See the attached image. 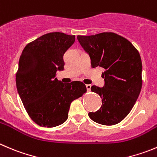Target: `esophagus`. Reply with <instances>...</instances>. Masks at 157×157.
I'll use <instances>...</instances> for the list:
<instances>
[{
    "mask_svg": "<svg viewBox=\"0 0 157 157\" xmlns=\"http://www.w3.org/2000/svg\"><path fill=\"white\" fill-rule=\"evenodd\" d=\"M86 89H87V90L90 91V89H91V85L90 84H86Z\"/></svg>",
    "mask_w": 157,
    "mask_h": 157,
    "instance_id": "1",
    "label": "esophagus"
}]
</instances>
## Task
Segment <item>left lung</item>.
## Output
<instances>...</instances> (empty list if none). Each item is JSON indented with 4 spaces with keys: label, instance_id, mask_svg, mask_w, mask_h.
I'll use <instances>...</instances> for the list:
<instances>
[{
    "label": "left lung",
    "instance_id": "obj_1",
    "mask_svg": "<svg viewBox=\"0 0 157 157\" xmlns=\"http://www.w3.org/2000/svg\"><path fill=\"white\" fill-rule=\"evenodd\" d=\"M77 40L90 55L92 67L104 69V86H91V91L102 98V106L88 115L102 125L119 124L134 106L142 87L139 52L128 40L112 32L77 36Z\"/></svg>",
    "mask_w": 157,
    "mask_h": 157
}]
</instances>
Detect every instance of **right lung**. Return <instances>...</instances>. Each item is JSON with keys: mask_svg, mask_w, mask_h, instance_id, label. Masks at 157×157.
<instances>
[{"mask_svg": "<svg viewBox=\"0 0 157 157\" xmlns=\"http://www.w3.org/2000/svg\"><path fill=\"white\" fill-rule=\"evenodd\" d=\"M74 41V35L47 33L27 44L20 57L18 94L29 117L40 127L64 123L71 102L86 92L83 82L63 83L55 78L57 71L63 70V54Z\"/></svg>", "mask_w": 157, "mask_h": 157, "instance_id": "1", "label": "right lung"}]
</instances>
